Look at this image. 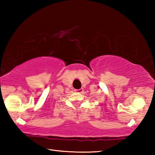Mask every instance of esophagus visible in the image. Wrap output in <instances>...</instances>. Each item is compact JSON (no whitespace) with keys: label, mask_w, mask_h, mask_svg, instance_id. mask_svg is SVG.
I'll list each match as a JSON object with an SVG mask.
<instances>
[{"label":"esophagus","mask_w":155,"mask_h":155,"mask_svg":"<svg viewBox=\"0 0 155 155\" xmlns=\"http://www.w3.org/2000/svg\"><path fill=\"white\" fill-rule=\"evenodd\" d=\"M75 91L77 93H83V88H80L78 90H75Z\"/></svg>","instance_id":"esophagus-1"}]
</instances>
